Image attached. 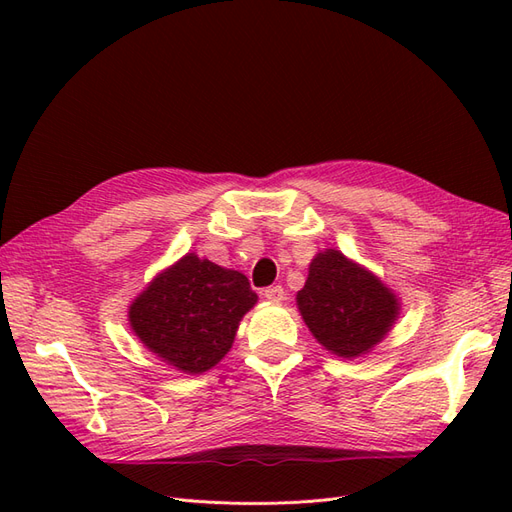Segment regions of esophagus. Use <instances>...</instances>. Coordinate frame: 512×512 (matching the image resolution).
<instances>
[{
  "mask_svg": "<svg viewBox=\"0 0 512 512\" xmlns=\"http://www.w3.org/2000/svg\"><path fill=\"white\" fill-rule=\"evenodd\" d=\"M262 294H265V299L271 301V303H282L284 301V288L282 286H269L262 290Z\"/></svg>",
  "mask_w": 512,
  "mask_h": 512,
  "instance_id": "esophagus-1",
  "label": "esophagus"
}]
</instances>
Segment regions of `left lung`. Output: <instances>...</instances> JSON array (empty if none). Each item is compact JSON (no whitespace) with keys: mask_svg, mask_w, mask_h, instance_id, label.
I'll return each mask as SVG.
<instances>
[{"mask_svg":"<svg viewBox=\"0 0 512 512\" xmlns=\"http://www.w3.org/2000/svg\"><path fill=\"white\" fill-rule=\"evenodd\" d=\"M297 307L316 342L348 361L374 350L401 314L397 294L335 247L309 262Z\"/></svg>","mask_w":512,"mask_h":512,"instance_id":"obj_1","label":"left lung"}]
</instances>
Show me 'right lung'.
Returning <instances> with one entry per match:
<instances>
[{
    "mask_svg": "<svg viewBox=\"0 0 512 512\" xmlns=\"http://www.w3.org/2000/svg\"><path fill=\"white\" fill-rule=\"evenodd\" d=\"M256 303L243 273L188 252L145 286L130 303L128 320L149 352L196 376L224 359Z\"/></svg>",
    "mask_w": 512,
    "mask_h": 512,
    "instance_id": "obj_1",
    "label": "right lung"
}]
</instances>
